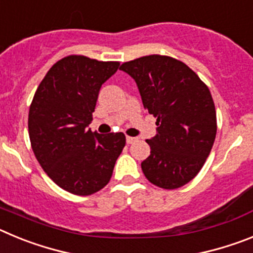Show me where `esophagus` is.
Segmentation results:
<instances>
[{
  "label": "esophagus",
  "instance_id": "obj_1",
  "mask_svg": "<svg viewBox=\"0 0 253 253\" xmlns=\"http://www.w3.org/2000/svg\"><path fill=\"white\" fill-rule=\"evenodd\" d=\"M135 140H137V138H133V137H126V143H128V144H133V143L135 142Z\"/></svg>",
  "mask_w": 253,
  "mask_h": 253
}]
</instances>
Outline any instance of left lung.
<instances>
[{
    "instance_id": "1",
    "label": "left lung",
    "mask_w": 253,
    "mask_h": 253,
    "mask_svg": "<svg viewBox=\"0 0 253 253\" xmlns=\"http://www.w3.org/2000/svg\"><path fill=\"white\" fill-rule=\"evenodd\" d=\"M137 82L144 109L157 119V134L147 139L142 162L147 180L173 190L193 180L204 166L216 135V113L207 84L184 62L152 54L120 67Z\"/></svg>"
}]
</instances>
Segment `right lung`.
<instances>
[{"instance_id": "1", "label": "right lung", "mask_w": 253, "mask_h": 253, "mask_svg": "<svg viewBox=\"0 0 253 253\" xmlns=\"http://www.w3.org/2000/svg\"><path fill=\"white\" fill-rule=\"evenodd\" d=\"M119 66L84 55L62 58L31 101L28 126L35 157L58 186L75 195H92L106 186L125 146L123 133L87 129L101 84Z\"/></svg>"}]
</instances>
